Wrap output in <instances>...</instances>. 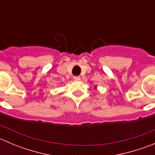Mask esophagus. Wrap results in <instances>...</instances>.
<instances>
[{"label":"esophagus","instance_id":"esophagus-1","mask_svg":"<svg viewBox=\"0 0 155 155\" xmlns=\"http://www.w3.org/2000/svg\"><path fill=\"white\" fill-rule=\"evenodd\" d=\"M73 79H74V80L78 81V80H80L81 77L79 76H73Z\"/></svg>","mask_w":155,"mask_h":155}]
</instances>
